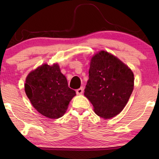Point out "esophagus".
Masks as SVG:
<instances>
[{
    "instance_id": "34e87169",
    "label": "esophagus",
    "mask_w": 159,
    "mask_h": 159,
    "mask_svg": "<svg viewBox=\"0 0 159 159\" xmlns=\"http://www.w3.org/2000/svg\"><path fill=\"white\" fill-rule=\"evenodd\" d=\"M76 93H77V95H82V93H83V89H82V88L77 89V91H76Z\"/></svg>"
}]
</instances>
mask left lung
<instances>
[{
	"label": "left lung",
	"mask_w": 159,
	"mask_h": 159,
	"mask_svg": "<svg viewBox=\"0 0 159 159\" xmlns=\"http://www.w3.org/2000/svg\"><path fill=\"white\" fill-rule=\"evenodd\" d=\"M133 88V73L118 58L104 51L92 58L84 95L98 116L110 119L119 114Z\"/></svg>",
	"instance_id": "left-lung-1"
}]
</instances>
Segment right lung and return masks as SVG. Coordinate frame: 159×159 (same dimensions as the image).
<instances>
[{
	"instance_id": "right-lung-1",
	"label": "right lung",
	"mask_w": 159,
	"mask_h": 159,
	"mask_svg": "<svg viewBox=\"0 0 159 159\" xmlns=\"http://www.w3.org/2000/svg\"><path fill=\"white\" fill-rule=\"evenodd\" d=\"M25 93L34 108L50 119L61 117L76 92L68 86L57 64H43L26 79Z\"/></svg>"
}]
</instances>
